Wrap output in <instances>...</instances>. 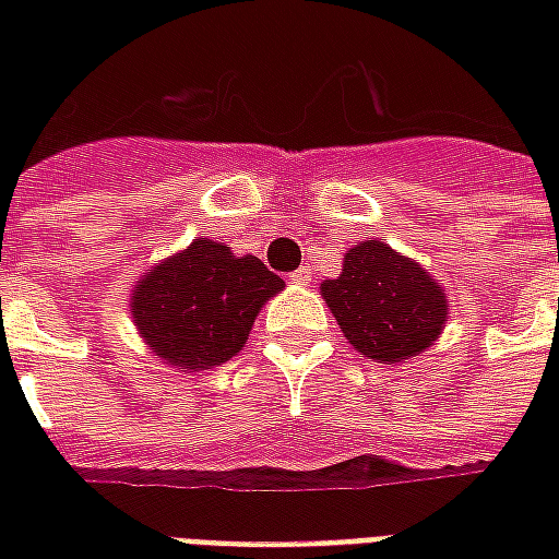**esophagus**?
Instances as JSON below:
<instances>
[{
  "label": "esophagus",
  "instance_id": "esophagus-1",
  "mask_svg": "<svg viewBox=\"0 0 559 559\" xmlns=\"http://www.w3.org/2000/svg\"><path fill=\"white\" fill-rule=\"evenodd\" d=\"M311 278H314V269H311V266H299L290 275V284H296V287H308V284H311Z\"/></svg>",
  "mask_w": 559,
  "mask_h": 559
}]
</instances>
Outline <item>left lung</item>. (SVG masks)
Masks as SVG:
<instances>
[{
  "label": "left lung",
  "mask_w": 559,
  "mask_h": 559,
  "mask_svg": "<svg viewBox=\"0 0 559 559\" xmlns=\"http://www.w3.org/2000/svg\"><path fill=\"white\" fill-rule=\"evenodd\" d=\"M320 293L344 338L383 365L428 350L449 314L443 287L416 260L377 239L350 248L338 278L323 281Z\"/></svg>",
  "instance_id": "left-lung-1"
}]
</instances>
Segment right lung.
Masks as SVG:
<instances>
[{"label": "right lung", "mask_w": 559, "mask_h": 559, "mask_svg": "<svg viewBox=\"0 0 559 559\" xmlns=\"http://www.w3.org/2000/svg\"><path fill=\"white\" fill-rule=\"evenodd\" d=\"M281 287L284 281L263 260L236 257L215 239H194L143 272L131 290V314L158 359L206 371L242 350L260 308Z\"/></svg>", "instance_id": "obj_1"}]
</instances>
